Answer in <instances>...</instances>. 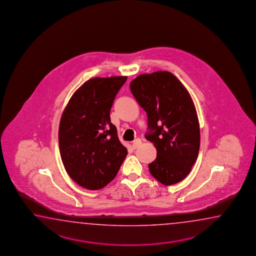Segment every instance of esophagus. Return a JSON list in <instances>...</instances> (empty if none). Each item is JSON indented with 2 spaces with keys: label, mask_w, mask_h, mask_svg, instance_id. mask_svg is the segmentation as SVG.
<instances>
[{
  "label": "esophagus",
  "mask_w": 256,
  "mask_h": 256,
  "mask_svg": "<svg viewBox=\"0 0 256 256\" xmlns=\"http://www.w3.org/2000/svg\"><path fill=\"white\" fill-rule=\"evenodd\" d=\"M142 144V141L140 140V139H136V141H134V142H132V148L134 149H137L138 147L140 146Z\"/></svg>",
  "instance_id": "34e87169"
}]
</instances>
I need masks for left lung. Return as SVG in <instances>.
Returning <instances> with one entry per match:
<instances>
[{
    "label": "left lung",
    "mask_w": 256,
    "mask_h": 256,
    "mask_svg": "<svg viewBox=\"0 0 256 256\" xmlns=\"http://www.w3.org/2000/svg\"><path fill=\"white\" fill-rule=\"evenodd\" d=\"M130 92L147 114L146 138L156 148L148 164L163 185L184 180L196 162L200 130L196 108L184 85L168 71L142 74L130 84Z\"/></svg>",
    "instance_id": "8db88e82"
}]
</instances>
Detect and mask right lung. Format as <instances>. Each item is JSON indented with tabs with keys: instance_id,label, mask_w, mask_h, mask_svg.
<instances>
[{
	"instance_id": "1",
	"label": "right lung",
	"mask_w": 256,
	"mask_h": 256,
	"mask_svg": "<svg viewBox=\"0 0 256 256\" xmlns=\"http://www.w3.org/2000/svg\"><path fill=\"white\" fill-rule=\"evenodd\" d=\"M127 76L93 78L72 95L60 119L58 144L66 171L90 190L108 185L127 156L110 118Z\"/></svg>"
}]
</instances>
